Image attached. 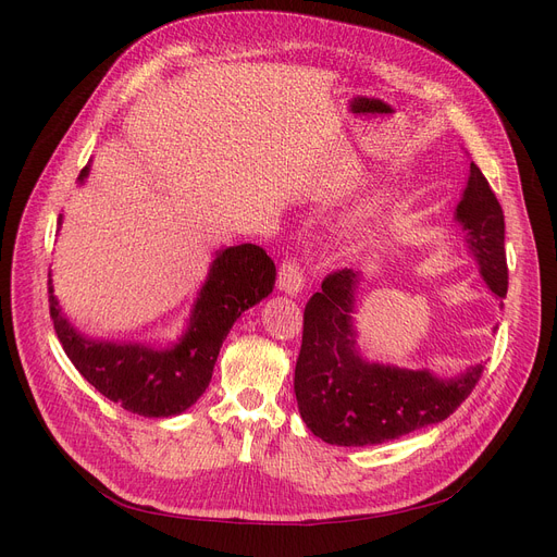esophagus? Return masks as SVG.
Listing matches in <instances>:
<instances>
[{
    "label": "esophagus",
    "mask_w": 557,
    "mask_h": 557,
    "mask_svg": "<svg viewBox=\"0 0 557 557\" xmlns=\"http://www.w3.org/2000/svg\"><path fill=\"white\" fill-rule=\"evenodd\" d=\"M277 286L288 296H298L302 286H305V275L296 257H286L280 263V273H277Z\"/></svg>",
    "instance_id": "obj_1"
}]
</instances>
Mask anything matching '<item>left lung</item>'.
I'll return each instance as SVG.
<instances>
[{"label":"left lung","mask_w":557,"mask_h":557,"mask_svg":"<svg viewBox=\"0 0 557 557\" xmlns=\"http://www.w3.org/2000/svg\"><path fill=\"white\" fill-rule=\"evenodd\" d=\"M456 219L467 230V244L483 280L496 296L506 298L504 210L474 162ZM357 282L359 273L352 269L332 271L323 280V290L309 298L294 376L305 424L338 447L388 443L447 420L476 388L485 368L476 363L460 376L437 379L426 370L366 363L355 349L352 330Z\"/></svg>","instance_id":"obj_1"}]
</instances>
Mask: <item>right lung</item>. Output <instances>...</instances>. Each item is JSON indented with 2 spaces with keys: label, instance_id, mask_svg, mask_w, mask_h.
Wrapping results in <instances>:
<instances>
[{
  "label": "right lung",
  "instance_id": "obj_1",
  "mask_svg": "<svg viewBox=\"0 0 557 557\" xmlns=\"http://www.w3.org/2000/svg\"><path fill=\"white\" fill-rule=\"evenodd\" d=\"M85 175L87 166L78 175L81 183ZM273 284L275 263L263 248L242 244L221 250L200 288L187 334L162 352L78 336L58 309L51 284L49 315L65 355L103 397L144 418H169L187 411L210 386L219 349L234 320L267 298Z\"/></svg>",
  "mask_w": 557,
  "mask_h": 557
}]
</instances>
